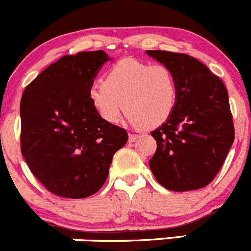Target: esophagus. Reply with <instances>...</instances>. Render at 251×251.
<instances>
[{"mask_svg":"<svg viewBox=\"0 0 251 251\" xmlns=\"http://www.w3.org/2000/svg\"><path fill=\"white\" fill-rule=\"evenodd\" d=\"M138 138H139V135L138 134H129V143H134V141L135 140H138Z\"/></svg>","mask_w":251,"mask_h":251,"instance_id":"obj_1","label":"esophagus"}]
</instances>
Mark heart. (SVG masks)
<instances>
[{"label":"heart","mask_w":251,"mask_h":251,"mask_svg":"<svg viewBox=\"0 0 251 251\" xmlns=\"http://www.w3.org/2000/svg\"><path fill=\"white\" fill-rule=\"evenodd\" d=\"M177 94V80L167 66L125 58L108 69L103 83L89 88L88 99L105 122H118L125 108L130 123L156 128L172 115Z\"/></svg>","instance_id":"b5f03b06"}]
</instances>
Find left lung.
Wrapping results in <instances>:
<instances>
[{
	"instance_id": "left-lung-1",
	"label": "left lung",
	"mask_w": 251,
	"mask_h": 251,
	"mask_svg": "<svg viewBox=\"0 0 251 251\" xmlns=\"http://www.w3.org/2000/svg\"><path fill=\"white\" fill-rule=\"evenodd\" d=\"M146 54L173 72L178 88L172 115L151 133L157 143L151 171L166 189H201L221 170L234 141L227 89L194 57L151 50Z\"/></svg>"
}]
</instances>
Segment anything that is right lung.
<instances>
[{
	"label": "right lung",
	"instance_id": "1",
	"mask_svg": "<svg viewBox=\"0 0 251 251\" xmlns=\"http://www.w3.org/2000/svg\"><path fill=\"white\" fill-rule=\"evenodd\" d=\"M105 51L63 56L42 71L21 100L22 153L33 175L53 194L81 199L95 194L108 176L126 130L99 117L88 99Z\"/></svg>",
	"mask_w": 251,
	"mask_h": 251
}]
</instances>
